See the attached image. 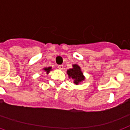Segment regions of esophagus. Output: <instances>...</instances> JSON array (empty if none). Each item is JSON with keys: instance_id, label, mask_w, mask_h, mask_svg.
<instances>
[{"instance_id": "obj_1", "label": "esophagus", "mask_w": 130, "mask_h": 130, "mask_svg": "<svg viewBox=\"0 0 130 130\" xmlns=\"http://www.w3.org/2000/svg\"><path fill=\"white\" fill-rule=\"evenodd\" d=\"M58 68H59L60 70H63V65H58Z\"/></svg>"}]
</instances>
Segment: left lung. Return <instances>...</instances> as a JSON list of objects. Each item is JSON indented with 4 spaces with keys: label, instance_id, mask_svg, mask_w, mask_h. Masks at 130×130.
Returning <instances> with one entry per match:
<instances>
[{
    "label": "left lung",
    "instance_id": "left-lung-1",
    "mask_svg": "<svg viewBox=\"0 0 130 130\" xmlns=\"http://www.w3.org/2000/svg\"><path fill=\"white\" fill-rule=\"evenodd\" d=\"M67 73L70 78L73 79V83L77 85L78 84L82 82L85 79V77L84 76L83 73L81 71V68L78 65H73V68L67 70Z\"/></svg>",
    "mask_w": 130,
    "mask_h": 130
}]
</instances>
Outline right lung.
Returning a JSON list of instances; mask_svg holds the SVG:
<instances>
[{"label":"right lung","instance_id":"add662e5","mask_svg":"<svg viewBox=\"0 0 130 130\" xmlns=\"http://www.w3.org/2000/svg\"><path fill=\"white\" fill-rule=\"evenodd\" d=\"M44 70L45 72H46L47 74H48L49 72L52 70V67H46V68H44Z\"/></svg>","mask_w":130,"mask_h":130}]
</instances>
